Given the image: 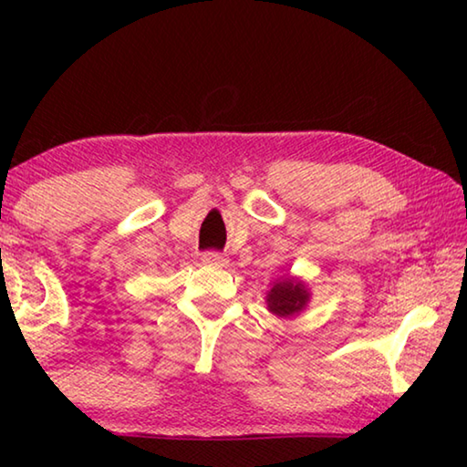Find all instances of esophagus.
<instances>
[{
	"instance_id": "obj_1",
	"label": "esophagus",
	"mask_w": 467,
	"mask_h": 467,
	"mask_svg": "<svg viewBox=\"0 0 467 467\" xmlns=\"http://www.w3.org/2000/svg\"><path fill=\"white\" fill-rule=\"evenodd\" d=\"M203 262L212 264V265H224L226 257L220 251H205L203 253Z\"/></svg>"
}]
</instances>
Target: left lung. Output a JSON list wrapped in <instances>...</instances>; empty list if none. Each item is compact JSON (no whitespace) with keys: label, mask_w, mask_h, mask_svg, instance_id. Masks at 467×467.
<instances>
[{"label":"left lung","mask_w":467,"mask_h":467,"mask_svg":"<svg viewBox=\"0 0 467 467\" xmlns=\"http://www.w3.org/2000/svg\"><path fill=\"white\" fill-rule=\"evenodd\" d=\"M306 300H309V295H306L303 284L284 280L274 284L270 295H267V306L278 317H288V315H295L303 309Z\"/></svg>","instance_id":"1"}]
</instances>
